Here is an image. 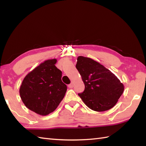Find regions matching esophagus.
Listing matches in <instances>:
<instances>
[{
  "label": "esophagus",
  "mask_w": 146,
  "mask_h": 146,
  "mask_svg": "<svg viewBox=\"0 0 146 146\" xmlns=\"http://www.w3.org/2000/svg\"><path fill=\"white\" fill-rule=\"evenodd\" d=\"M68 87H69L70 88H73V83H71V84H70V85H68Z\"/></svg>",
  "instance_id": "esophagus-1"
}]
</instances>
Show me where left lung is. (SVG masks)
Returning a JSON list of instances; mask_svg holds the SVG:
<instances>
[{
    "mask_svg": "<svg viewBox=\"0 0 146 146\" xmlns=\"http://www.w3.org/2000/svg\"><path fill=\"white\" fill-rule=\"evenodd\" d=\"M76 68L85 84V90L78 95L86 106L97 111L113 107L124 90V86L119 79L90 58L80 56Z\"/></svg>",
    "mask_w": 146,
    "mask_h": 146,
    "instance_id": "1",
    "label": "left lung"
}]
</instances>
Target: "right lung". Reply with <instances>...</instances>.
<instances>
[{
  "instance_id": "right-lung-1",
  "label": "right lung",
  "mask_w": 146,
  "mask_h": 146,
  "mask_svg": "<svg viewBox=\"0 0 146 146\" xmlns=\"http://www.w3.org/2000/svg\"><path fill=\"white\" fill-rule=\"evenodd\" d=\"M56 62V59H51L40 64L25 76L19 89L26 107L41 115L54 111L67 90L61 71L55 66Z\"/></svg>"
}]
</instances>
